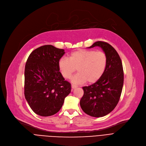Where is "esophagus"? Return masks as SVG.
<instances>
[{"label": "esophagus", "mask_w": 146, "mask_h": 146, "mask_svg": "<svg viewBox=\"0 0 146 146\" xmlns=\"http://www.w3.org/2000/svg\"><path fill=\"white\" fill-rule=\"evenodd\" d=\"M76 88H77V86H76V85H72V89H76Z\"/></svg>", "instance_id": "1"}]
</instances>
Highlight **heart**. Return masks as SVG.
Listing matches in <instances>:
<instances>
[{"mask_svg": "<svg viewBox=\"0 0 146 146\" xmlns=\"http://www.w3.org/2000/svg\"><path fill=\"white\" fill-rule=\"evenodd\" d=\"M58 68L63 77L70 79L76 72L78 73L72 78L74 84H81L86 81L89 83L97 82L104 74L107 65V56L101 51L79 49L72 52L67 57L58 61Z\"/></svg>", "mask_w": 146, "mask_h": 146, "instance_id": "heart-1", "label": "heart"}]
</instances>
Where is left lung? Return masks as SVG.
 I'll list each match as a JSON object with an SVG mask.
<instances>
[{
  "instance_id": "8db88e82",
  "label": "left lung",
  "mask_w": 146,
  "mask_h": 146,
  "mask_svg": "<svg viewBox=\"0 0 146 146\" xmlns=\"http://www.w3.org/2000/svg\"><path fill=\"white\" fill-rule=\"evenodd\" d=\"M100 47L107 56V65L102 77L95 83L83 87L84 94L80 101L82 110L89 115L102 117L115 108L124 83L122 61L117 51L106 42L97 41L88 48Z\"/></svg>"
}]
</instances>
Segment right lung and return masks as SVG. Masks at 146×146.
<instances>
[{"instance_id": "obj_1", "label": "right lung", "mask_w": 146, "mask_h": 146, "mask_svg": "<svg viewBox=\"0 0 146 146\" xmlns=\"http://www.w3.org/2000/svg\"><path fill=\"white\" fill-rule=\"evenodd\" d=\"M63 49L45 45L29 56L25 68L24 94L30 108L38 115L48 117L58 112L71 85L59 72L58 61Z\"/></svg>"}]
</instances>
